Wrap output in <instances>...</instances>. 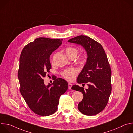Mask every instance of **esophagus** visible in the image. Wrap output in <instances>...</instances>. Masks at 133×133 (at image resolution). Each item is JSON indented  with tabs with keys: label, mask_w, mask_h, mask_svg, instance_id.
Masks as SVG:
<instances>
[{
	"label": "esophagus",
	"mask_w": 133,
	"mask_h": 133,
	"mask_svg": "<svg viewBox=\"0 0 133 133\" xmlns=\"http://www.w3.org/2000/svg\"><path fill=\"white\" fill-rule=\"evenodd\" d=\"M72 86V84H71V83H68V89H71Z\"/></svg>",
	"instance_id": "esophagus-1"
}]
</instances>
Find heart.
<instances>
[{
	"instance_id": "b5f03b06",
	"label": "heart",
	"mask_w": 133,
	"mask_h": 133,
	"mask_svg": "<svg viewBox=\"0 0 133 133\" xmlns=\"http://www.w3.org/2000/svg\"><path fill=\"white\" fill-rule=\"evenodd\" d=\"M66 55L68 57H76L78 52L79 50L78 48L74 47H68L65 50ZM53 62V59L52 60ZM87 61V57L85 55L82 56L78 59V63L81 65H84L86 63ZM78 74V70L75 68H71L69 69H66L64 70L62 72V75L63 76L69 81H71L74 80L75 77Z\"/></svg>"
}]
</instances>
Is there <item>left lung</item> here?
Segmentation results:
<instances>
[{"label":"left lung","mask_w":133,"mask_h":133,"mask_svg":"<svg viewBox=\"0 0 133 133\" xmlns=\"http://www.w3.org/2000/svg\"><path fill=\"white\" fill-rule=\"evenodd\" d=\"M68 42L82 46L88 56L77 82L83 84V86L87 84L88 88L85 89L77 85L71 87L83 94V99L78 104V108L84 115H96L106 106L111 91V70L106 54L99 43L86 36L80 35Z\"/></svg>","instance_id":"8db88e82"}]
</instances>
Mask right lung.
<instances>
[{
	"label": "right lung",
	"instance_id": "add662e5",
	"mask_svg": "<svg viewBox=\"0 0 133 133\" xmlns=\"http://www.w3.org/2000/svg\"><path fill=\"white\" fill-rule=\"evenodd\" d=\"M62 41L38 38L26 45L21 54L18 72L20 91L29 108L40 116L55 113L61 96L68 89L67 81L55 76L52 84L47 86L43 79L51 68L50 56L62 45Z\"/></svg>",
	"mask_w": 133,
	"mask_h": 133
}]
</instances>
